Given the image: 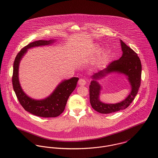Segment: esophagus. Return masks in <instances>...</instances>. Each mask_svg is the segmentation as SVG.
<instances>
[{"label":"esophagus","instance_id":"34e87169","mask_svg":"<svg viewBox=\"0 0 158 158\" xmlns=\"http://www.w3.org/2000/svg\"><path fill=\"white\" fill-rule=\"evenodd\" d=\"M78 84L79 85H85L86 84H87V82L84 79H80L79 80V82H78Z\"/></svg>","mask_w":158,"mask_h":158}]
</instances>
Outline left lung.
<instances>
[{
    "label": "left lung",
    "mask_w": 158,
    "mask_h": 158,
    "mask_svg": "<svg viewBox=\"0 0 158 158\" xmlns=\"http://www.w3.org/2000/svg\"><path fill=\"white\" fill-rule=\"evenodd\" d=\"M123 51L122 57L108 64L103 70L98 71L91 76L93 79L89 85V102L92 108L96 111L108 114L125 109L134 100L140 87L142 65L137 53L127 46L121 40ZM117 72L127 76L132 89L130 94L125 100L119 103L105 104L99 100L101 86L96 81L109 73Z\"/></svg>",
    "instance_id": "obj_1"
}]
</instances>
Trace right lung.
Wrapping results in <instances>:
<instances>
[{"instance_id": "right-lung-1", "label": "right lung", "mask_w": 158, "mask_h": 158, "mask_svg": "<svg viewBox=\"0 0 158 158\" xmlns=\"http://www.w3.org/2000/svg\"><path fill=\"white\" fill-rule=\"evenodd\" d=\"M53 41L39 40L28 44L17 54L13 65L12 83L19 102L28 112L43 118L57 117L64 111L70 95L76 87L79 78L73 77L69 80H64L58 85L50 96L45 99L35 100L28 97L20 87L19 81V66L20 60L28 49L50 45Z\"/></svg>"}]
</instances>
